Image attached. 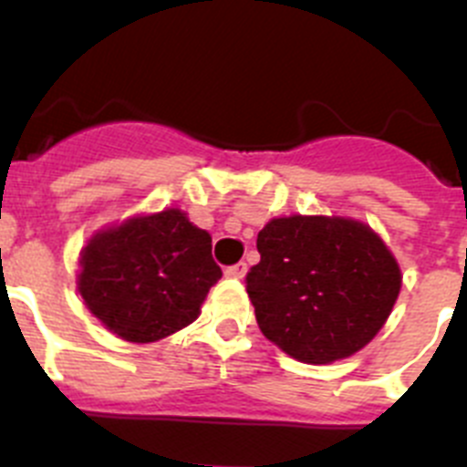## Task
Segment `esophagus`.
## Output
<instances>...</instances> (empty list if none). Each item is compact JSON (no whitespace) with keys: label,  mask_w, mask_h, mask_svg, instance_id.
Here are the masks:
<instances>
[{"label":"esophagus","mask_w":467,"mask_h":467,"mask_svg":"<svg viewBox=\"0 0 467 467\" xmlns=\"http://www.w3.org/2000/svg\"><path fill=\"white\" fill-rule=\"evenodd\" d=\"M224 274H226V278H236V280L245 278L247 264L245 262H238V264H234V266H226Z\"/></svg>","instance_id":"esophagus-1"}]
</instances>
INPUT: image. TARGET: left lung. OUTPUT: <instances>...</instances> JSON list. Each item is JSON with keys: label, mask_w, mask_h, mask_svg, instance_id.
<instances>
[{"label": "left lung", "mask_w": 467, "mask_h": 467, "mask_svg": "<svg viewBox=\"0 0 467 467\" xmlns=\"http://www.w3.org/2000/svg\"><path fill=\"white\" fill-rule=\"evenodd\" d=\"M247 295L269 341L327 365L365 348L400 295V266L381 238L344 217H278L259 231Z\"/></svg>", "instance_id": "8db88e82"}]
</instances>
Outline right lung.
<instances>
[{"instance_id":"obj_1","label":"right lung","mask_w":467,"mask_h":467,"mask_svg":"<svg viewBox=\"0 0 467 467\" xmlns=\"http://www.w3.org/2000/svg\"><path fill=\"white\" fill-rule=\"evenodd\" d=\"M77 278L86 306L109 332L133 344L187 327L222 269L213 238L177 208L98 231L81 250Z\"/></svg>"}]
</instances>
